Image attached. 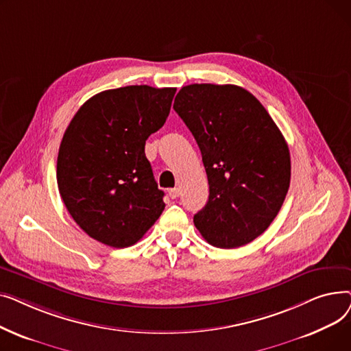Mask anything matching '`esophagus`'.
I'll use <instances>...</instances> for the list:
<instances>
[{"label": "esophagus", "mask_w": 351, "mask_h": 351, "mask_svg": "<svg viewBox=\"0 0 351 351\" xmlns=\"http://www.w3.org/2000/svg\"><path fill=\"white\" fill-rule=\"evenodd\" d=\"M179 195H180V189H179V188H173V189H171V191H169V196H171V199H176V197H179Z\"/></svg>", "instance_id": "34e87169"}]
</instances>
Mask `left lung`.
Returning <instances> with one entry per match:
<instances>
[{
	"mask_svg": "<svg viewBox=\"0 0 351 351\" xmlns=\"http://www.w3.org/2000/svg\"><path fill=\"white\" fill-rule=\"evenodd\" d=\"M173 109L199 146L209 182L195 226L212 246L247 245L278 216L289 191L290 152L280 129L236 85L183 86Z\"/></svg>",
	"mask_w": 351,
	"mask_h": 351,
	"instance_id": "8db88e82",
	"label": "left lung"
}]
</instances>
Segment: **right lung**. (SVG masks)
Here are the masks:
<instances>
[{"label":"right lung","mask_w":351,"mask_h":351,"mask_svg":"<svg viewBox=\"0 0 351 351\" xmlns=\"http://www.w3.org/2000/svg\"><path fill=\"white\" fill-rule=\"evenodd\" d=\"M176 88L131 85L89 98L64 134L60 195L77 225L117 249L141 241L165 209L145 142L163 126Z\"/></svg>","instance_id":"1"}]
</instances>
